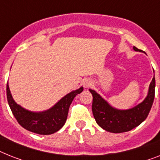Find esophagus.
Returning a JSON list of instances; mask_svg holds the SVG:
<instances>
[{"label": "esophagus", "mask_w": 160, "mask_h": 160, "mask_svg": "<svg viewBox=\"0 0 160 160\" xmlns=\"http://www.w3.org/2000/svg\"><path fill=\"white\" fill-rule=\"evenodd\" d=\"M82 85L84 87V88H91L92 86V80H90V79H85L82 82Z\"/></svg>", "instance_id": "1"}]
</instances>
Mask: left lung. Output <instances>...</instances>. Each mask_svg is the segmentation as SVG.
I'll list each match as a JSON object with an SVG mask.
<instances>
[{"label": "left lung", "instance_id": "left-lung-1", "mask_svg": "<svg viewBox=\"0 0 160 160\" xmlns=\"http://www.w3.org/2000/svg\"><path fill=\"white\" fill-rule=\"evenodd\" d=\"M134 51L142 50L133 47ZM155 78H153L146 99L132 109L121 110L112 107L94 90L89 89L93 96L92 113L99 126L107 132L121 133L128 132L143 122L148 116L154 99Z\"/></svg>", "mask_w": 160, "mask_h": 160}]
</instances>
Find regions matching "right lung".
<instances>
[{
  "instance_id": "1",
  "label": "right lung",
  "mask_w": 160,
  "mask_h": 160,
  "mask_svg": "<svg viewBox=\"0 0 160 160\" xmlns=\"http://www.w3.org/2000/svg\"><path fill=\"white\" fill-rule=\"evenodd\" d=\"M82 91V87L72 91L46 111L32 112L21 107L14 101L8 83L6 86L7 101L14 118L23 128L40 135L53 134L64 126L72 100Z\"/></svg>"
}]
</instances>
